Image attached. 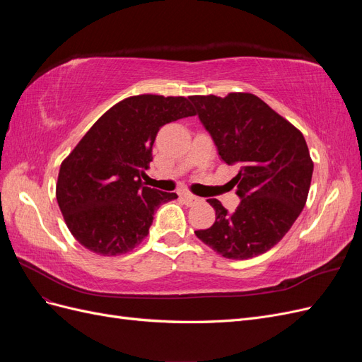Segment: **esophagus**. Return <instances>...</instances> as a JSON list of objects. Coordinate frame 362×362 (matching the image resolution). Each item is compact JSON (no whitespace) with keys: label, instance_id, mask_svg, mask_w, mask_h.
Instances as JSON below:
<instances>
[{"label":"esophagus","instance_id":"1","mask_svg":"<svg viewBox=\"0 0 362 362\" xmlns=\"http://www.w3.org/2000/svg\"><path fill=\"white\" fill-rule=\"evenodd\" d=\"M181 196H182V199L185 201V204H187V205H194V204H198L201 201L198 196H193L190 193H182Z\"/></svg>","mask_w":362,"mask_h":362}]
</instances>
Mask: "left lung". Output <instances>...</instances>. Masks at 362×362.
<instances>
[{
  "mask_svg": "<svg viewBox=\"0 0 362 362\" xmlns=\"http://www.w3.org/2000/svg\"><path fill=\"white\" fill-rule=\"evenodd\" d=\"M218 156L240 164V199L229 213L217 199L211 228L196 237L229 259L264 254L288 233L308 198L314 164L298 128L252 93L190 96Z\"/></svg>",
  "mask_w": 362,
  "mask_h": 362,
  "instance_id": "left-lung-1",
  "label": "left lung"
}]
</instances>
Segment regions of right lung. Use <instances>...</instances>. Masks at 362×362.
Returning a JSON list of instances; mask_svg holds the SVG:
<instances>
[{"mask_svg": "<svg viewBox=\"0 0 362 362\" xmlns=\"http://www.w3.org/2000/svg\"><path fill=\"white\" fill-rule=\"evenodd\" d=\"M187 98L139 95L96 120L62 163L57 202L69 231L95 254H127L141 243L157 208L175 198L145 187L158 129L194 116Z\"/></svg>", "mask_w": 362, "mask_h": 362, "instance_id": "right-lung-1", "label": "right lung"}]
</instances>
